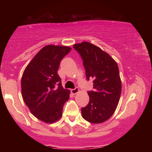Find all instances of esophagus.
Masks as SVG:
<instances>
[{
  "label": "esophagus",
  "mask_w": 152,
  "mask_h": 152,
  "mask_svg": "<svg viewBox=\"0 0 152 152\" xmlns=\"http://www.w3.org/2000/svg\"><path fill=\"white\" fill-rule=\"evenodd\" d=\"M78 91H79V89H78V87H76V88H73V89L71 90V94H76Z\"/></svg>",
  "instance_id": "34e87169"
}]
</instances>
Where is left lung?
Returning a JSON list of instances; mask_svg holds the SVG:
<instances>
[{
    "label": "left lung",
    "mask_w": 152,
    "mask_h": 152,
    "mask_svg": "<svg viewBox=\"0 0 152 152\" xmlns=\"http://www.w3.org/2000/svg\"><path fill=\"white\" fill-rule=\"evenodd\" d=\"M81 56L87 80L93 78L94 91H88L89 102L81 108V115L94 124L104 122L112 116L119 102L121 81L117 64L100 48L88 42L74 44Z\"/></svg>",
    "instance_id": "8db88e82"
}]
</instances>
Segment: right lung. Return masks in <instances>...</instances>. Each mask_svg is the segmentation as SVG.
<instances>
[{"mask_svg": "<svg viewBox=\"0 0 152 152\" xmlns=\"http://www.w3.org/2000/svg\"><path fill=\"white\" fill-rule=\"evenodd\" d=\"M68 46L48 45L41 48L26 68L21 78L22 96L38 119L53 123L61 117L70 91L64 89L57 74L61 61L71 51Z\"/></svg>", "mask_w": 152, "mask_h": 152, "instance_id": "1", "label": "right lung"}]
</instances>
